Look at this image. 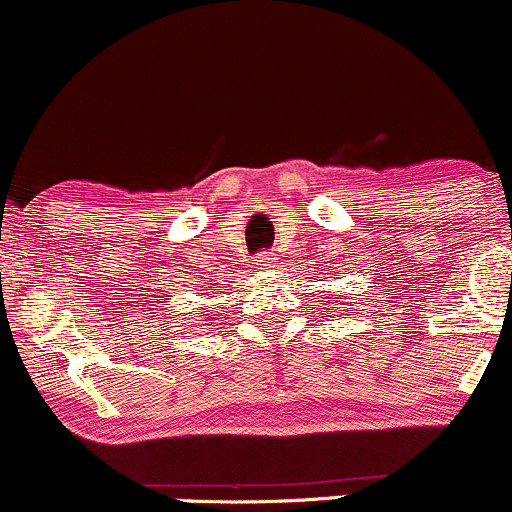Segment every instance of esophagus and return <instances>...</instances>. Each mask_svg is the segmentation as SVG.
<instances>
[{
  "instance_id": "obj_1",
  "label": "esophagus",
  "mask_w": 512,
  "mask_h": 512,
  "mask_svg": "<svg viewBox=\"0 0 512 512\" xmlns=\"http://www.w3.org/2000/svg\"><path fill=\"white\" fill-rule=\"evenodd\" d=\"M274 262H277L274 252H265V255L257 257V267H260V269H272Z\"/></svg>"
}]
</instances>
